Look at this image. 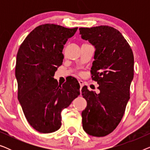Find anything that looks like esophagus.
I'll return each mask as SVG.
<instances>
[{"label": "esophagus", "mask_w": 150, "mask_h": 150, "mask_svg": "<svg viewBox=\"0 0 150 150\" xmlns=\"http://www.w3.org/2000/svg\"><path fill=\"white\" fill-rule=\"evenodd\" d=\"M79 84H80V86H81V89L82 87H83L84 86V83H83V81H79Z\"/></svg>", "instance_id": "esophagus-1"}]
</instances>
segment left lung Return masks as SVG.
Instances as JSON below:
<instances>
[{
    "label": "left lung",
    "instance_id": "8db88e82",
    "mask_svg": "<svg viewBox=\"0 0 150 150\" xmlns=\"http://www.w3.org/2000/svg\"><path fill=\"white\" fill-rule=\"evenodd\" d=\"M83 40L95 47L91 73L99 93L82 88L87 105L82 112L83 130L93 137H104L117 128L130 99L134 77V56L122 33L108 26L80 28Z\"/></svg>",
    "mask_w": 150,
    "mask_h": 150
}]
</instances>
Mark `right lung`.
I'll return each mask as SVG.
<instances>
[{"label": "right lung", "instance_id": "obj_1", "mask_svg": "<svg viewBox=\"0 0 150 150\" xmlns=\"http://www.w3.org/2000/svg\"><path fill=\"white\" fill-rule=\"evenodd\" d=\"M77 29L42 24L28 35L18 50V100L28 122L40 132L59 130L62 110L80 95V85L75 78L63 85L53 78L63 63V46Z\"/></svg>", "mask_w": 150, "mask_h": 150}]
</instances>
